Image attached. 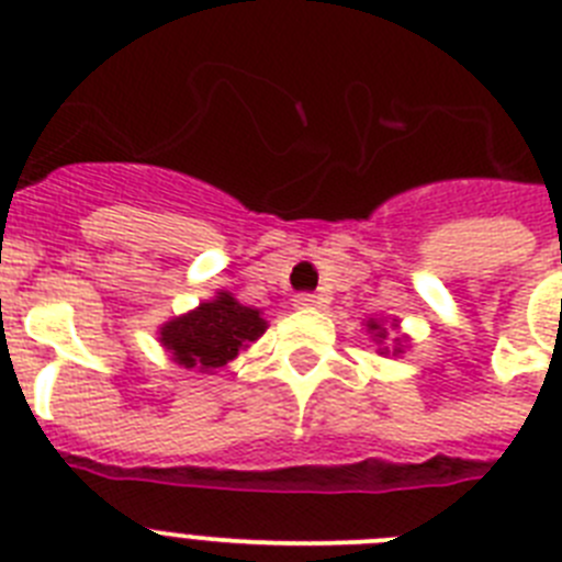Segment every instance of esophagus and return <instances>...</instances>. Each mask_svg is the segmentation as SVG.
<instances>
[{
    "label": "esophagus",
    "mask_w": 562,
    "mask_h": 562,
    "mask_svg": "<svg viewBox=\"0 0 562 562\" xmlns=\"http://www.w3.org/2000/svg\"><path fill=\"white\" fill-rule=\"evenodd\" d=\"M321 301H317V295H312V292H301V295L292 297V306L295 310H312V306H317Z\"/></svg>",
    "instance_id": "esophagus-1"
}]
</instances>
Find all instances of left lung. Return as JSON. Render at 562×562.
Listing matches in <instances>:
<instances>
[{
    "label": "left lung",
    "instance_id": "obj_1",
    "mask_svg": "<svg viewBox=\"0 0 562 562\" xmlns=\"http://www.w3.org/2000/svg\"><path fill=\"white\" fill-rule=\"evenodd\" d=\"M366 326H369V335L374 337V340H380V342H382V340H385V337H389V331L382 329V324H376L374 317H371V321H369V324H366ZM394 329H396V324H394ZM402 340H405V337H396L394 355H402ZM385 351H389V349H382V355H385Z\"/></svg>",
    "mask_w": 562,
    "mask_h": 562
}]
</instances>
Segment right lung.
<instances>
[{
    "label": "right lung",
    "mask_w": 562,
    "mask_h": 562,
    "mask_svg": "<svg viewBox=\"0 0 562 562\" xmlns=\"http://www.w3.org/2000/svg\"><path fill=\"white\" fill-rule=\"evenodd\" d=\"M265 331L267 321L261 312L238 304L231 292H216L213 301L168 321L160 329V342L171 360L186 369L216 371Z\"/></svg>",
    "instance_id": "1"
}]
</instances>
